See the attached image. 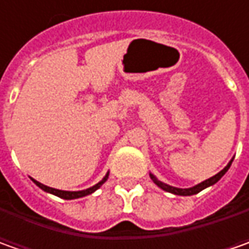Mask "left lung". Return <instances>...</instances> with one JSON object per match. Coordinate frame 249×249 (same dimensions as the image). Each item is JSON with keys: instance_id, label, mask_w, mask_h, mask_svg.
Wrapping results in <instances>:
<instances>
[{"instance_id": "obj_1", "label": "left lung", "mask_w": 249, "mask_h": 249, "mask_svg": "<svg viewBox=\"0 0 249 249\" xmlns=\"http://www.w3.org/2000/svg\"><path fill=\"white\" fill-rule=\"evenodd\" d=\"M231 162H233V159H231V160L229 162V165H227L223 170H220L217 175H215L213 177H211V178H208V180H205V181H202V183H199V184H196V186L191 187V188H176V187L167 186V184H165V183L159 181L158 178L154 176V175H149V176H151V178L154 180V183H155L157 186L160 187L162 190H165V191H167V193H172V194H176V196H194V194H198L199 191H202V190L206 188V187L212 186V184L217 183V181L223 177V175H225L226 172L229 170V167L231 166Z\"/></svg>"}]
</instances>
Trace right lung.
I'll return each mask as SVG.
<instances>
[{"label":"right lung","instance_id":"obj_1","mask_svg":"<svg viewBox=\"0 0 249 249\" xmlns=\"http://www.w3.org/2000/svg\"><path fill=\"white\" fill-rule=\"evenodd\" d=\"M108 176H109V173L107 175V176L104 177L102 180H101L98 184H95V186L90 187V188H87V190H83V191H62V190H56V188H51V187H47L44 186V184H41V183H38V181H36L34 178H32L34 183L37 184V186L40 187L41 190H44V191H47V193H51V194H53V196H59V198H63V199H74V198H80V196H89V194H91V193H94L95 190H98L105 181H107V178H108Z\"/></svg>","mask_w":249,"mask_h":249}]
</instances>
